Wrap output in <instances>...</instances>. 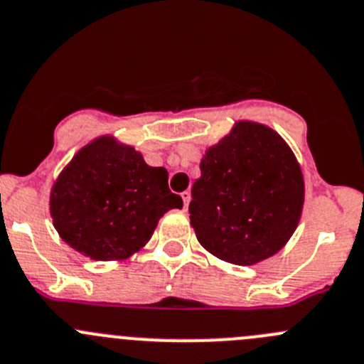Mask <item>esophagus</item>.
Listing matches in <instances>:
<instances>
[{
    "mask_svg": "<svg viewBox=\"0 0 364 364\" xmlns=\"http://www.w3.org/2000/svg\"><path fill=\"white\" fill-rule=\"evenodd\" d=\"M181 199H183V204H185V208H188L190 200H192V193H190L188 190H185V192L181 193Z\"/></svg>",
    "mask_w": 364,
    "mask_h": 364,
    "instance_id": "34e87169",
    "label": "esophagus"
}]
</instances>
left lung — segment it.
Masks as SVG:
<instances>
[{
	"label": "left lung",
	"mask_w": 364,
	"mask_h": 364,
	"mask_svg": "<svg viewBox=\"0 0 364 364\" xmlns=\"http://www.w3.org/2000/svg\"><path fill=\"white\" fill-rule=\"evenodd\" d=\"M302 204L304 179L287 142L267 126L242 121L204 154L188 211L200 245L243 267L283 249Z\"/></svg>",
	"instance_id": "obj_1"
}]
</instances>
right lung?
<instances>
[{
	"instance_id": "add662e5",
	"label": "right lung",
	"mask_w": 364,
	"mask_h": 364,
	"mask_svg": "<svg viewBox=\"0 0 364 364\" xmlns=\"http://www.w3.org/2000/svg\"><path fill=\"white\" fill-rule=\"evenodd\" d=\"M172 208H183V200L168 190V172L149 167L142 154L110 136L85 146L51 192L58 235L97 261L124 259L142 249Z\"/></svg>"
}]
</instances>
